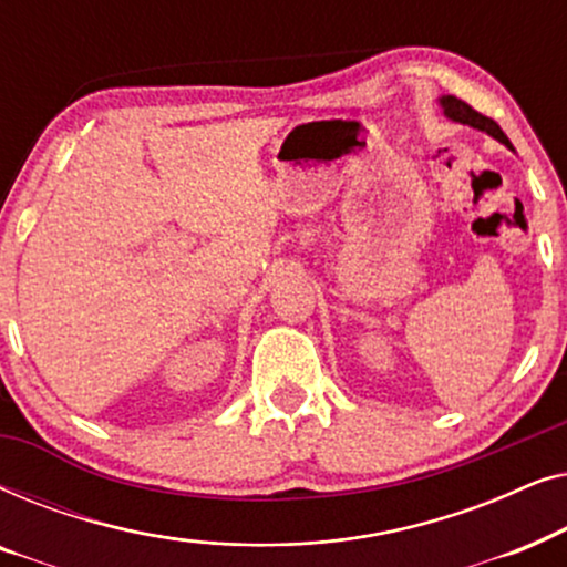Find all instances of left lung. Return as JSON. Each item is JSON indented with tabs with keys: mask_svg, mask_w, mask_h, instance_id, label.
I'll return each instance as SVG.
<instances>
[{
	"mask_svg": "<svg viewBox=\"0 0 567 567\" xmlns=\"http://www.w3.org/2000/svg\"><path fill=\"white\" fill-rule=\"evenodd\" d=\"M439 105H441V111H444V115H446L449 121L462 123V126H472V128H477V131H485L487 136H493L495 142H501L503 146H508V150L514 152V144L508 142V136L503 134L498 123H495L493 118H485L483 113L472 111V107H470L467 103H462L460 97H454V95H441V97H439Z\"/></svg>",
	"mask_w": 567,
	"mask_h": 567,
	"instance_id": "obj_1",
	"label": "left lung"
}]
</instances>
